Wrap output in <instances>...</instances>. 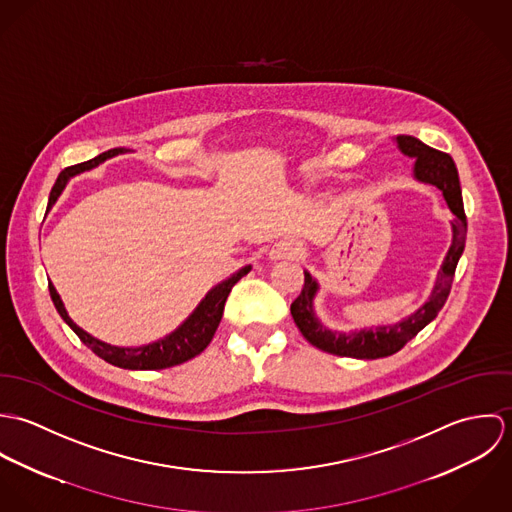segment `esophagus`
<instances>
[{"instance_id": "1", "label": "esophagus", "mask_w": 512, "mask_h": 512, "mask_svg": "<svg viewBox=\"0 0 512 512\" xmlns=\"http://www.w3.org/2000/svg\"><path fill=\"white\" fill-rule=\"evenodd\" d=\"M301 252V242L295 238H282L280 242H276L270 250V260L278 262V260H290L297 258Z\"/></svg>"}]
</instances>
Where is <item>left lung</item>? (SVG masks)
<instances>
[{
	"mask_svg": "<svg viewBox=\"0 0 512 512\" xmlns=\"http://www.w3.org/2000/svg\"><path fill=\"white\" fill-rule=\"evenodd\" d=\"M398 149L414 159V179L420 183H430L443 193V199L453 213L451 219V244L439 266L438 278L432 288L430 297L424 305H420L414 313L404 317L392 325H376L361 331H335L329 329L315 313V295L319 292V282L307 272L303 290L292 303V317L301 331V335L317 349L337 355V357H353V359H382L398 353L410 339H414L430 321L438 317L439 309L443 307L451 282L455 276L457 262L465 248L467 236V219L463 211L461 185L457 167L451 155L426 146L418 138L412 136H396L394 138Z\"/></svg>",
	"mask_w": 512,
	"mask_h": 512,
	"instance_id": "1",
	"label": "left lung"
}]
</instances>
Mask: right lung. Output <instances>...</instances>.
Masks as SVG:
<instances>
[{"mask_svg": "<svg viewBox=\"0 0 512 512\" xmlns=\"http://www.w3.org/2000/svg\"><path fill=\"white\" fill-rule=\"evenodd\" d=\"M124 149H110L104 151L100 155H96L90 161L78 163L73 167H67L65 171H61V175L57 177V183L51 189L49 195V207L47 211L57 203V199L61 197V193L65 191L67 183L73 179L74 175L90 171L94 167H98L100 163H104L106 159L122 153ZM252 270V266H244L238 272L230 274V278L222 280L213 290H209L207 295L201 299V303L193 309V313L169 335H165L163 339H157L149 345H140V347H116L110 343H104L96 337H92L90 333H86L84 329H80L73 319L69 317L65 303L61 299V295L55 290L53 284H49V292L51 299L59 311V315L65 319V323L73 329L74 333L80 337V341L100 359H104L110 365L120 366V368H128V370H161V368H169V366L181 365L185 361H191L193 357L201 355L207 345L213 341L215 331L219 327L220 317L224 311V303L226 297L232 290V286L246 276Z\"/></svg>", "mask_w": 512, "mask_h": 512, "instance_id": "obj_1", "label": "right lung"}]
</instances>
